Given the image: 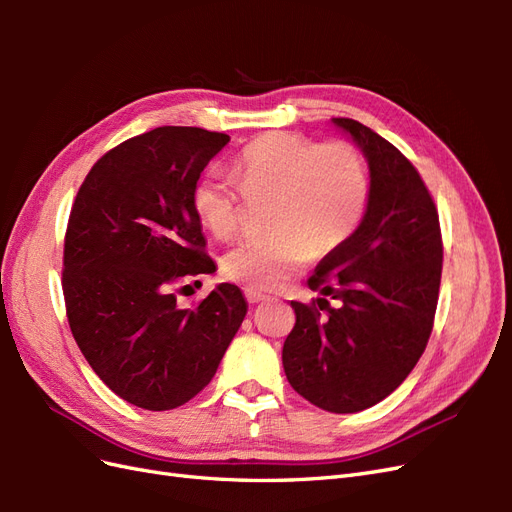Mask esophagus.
Listing matches in <instances>:
<instances>
[{
	"label": "esophagus",
	"mask_w": 512,
	"mask_h": 512,
	"mask_svg": "<svg viewBox=\"0 0 512 512\" xmlns=\"http://www.w3.org/2000/svg\"><path fill=\"white\" fill-rule=\"evenodd\" d=\"M245 299H247V303H250V305H258V303L269 301L267 294H260V292L250 290V288H245Z\"/></svg>",
	"instance_id": "obj_1"
}]
</instances>
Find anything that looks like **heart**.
<instances>
[{
    "label": "heart",
    "instance_id": "b5f03b06",
    "mask_svg": "<svg viewBox=\"0 0 512 512\" xmlns=\"http://www.w3.org/2000/svg\"><path fill=\"white\" fill-rule=\"evenodd\" d=\"M235 177L250 203H269V235L247 239L222 258L228 280L250 290H275L309 256H327L359 228L369 205V170L350 143H316L292 132H269L235 160ZM192 209L213 237L237 230L243 203L226 177L207 173L192 188Z\"/></svg>",
    "mask_w": 512,
    "mask_h": 512
}]
</instances>
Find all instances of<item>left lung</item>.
<instances>
[{"label": "left lung", "mask_w": 512, "mask_h": 512, "mask_svg": "<svg viewBox=\"0 0 512 512\" xmlns=\"http://www.w3.org/2000/svg\"><path fill=\"white\" fill-rule=\"evenodd\" d=\"M331 121L363 151L369 205L354 235L307 280L321 309L290 303L297 322L282 363L309 404L352 414L389 397L421 359L438 305L442 237L436 205L404 153L359 121Z\"/></svg>", "instance_id": "1"}]
</instances>
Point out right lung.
I'll use <instances>...</instances> for the list:
<instances>
[{
    "mask_svg": "<svg viewBox=\"0 0 512 512\" xmlns=\"http://www.w3.org/2000/svg\"><path fill=\"white\" fill-rule=\"evenodd\" d=\"M228 141L183 126L134 136L94 164L72 205L61 280L70 329L100 380L138 408L173 410L203 391L247 314L235 284L192 309L177 303L185 280L215 271L192 188Z\"/></svg>",
    "mask_w": 512,
    "mask_h": 512,
    "instance_id": "add662e5",
    "label": "right lung"
}]
</instances>
